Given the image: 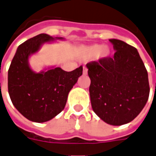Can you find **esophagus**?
I'll return each instance as SVG.
<instances>
[{
  "instance_id": "esophagus-1",
  "label": "esophagus",
  "mask_w": 156,
  "mask_h": 156,
  "mask_svg": "<svg viewBox=\"0 0 156 156\" xmlns=\"http://www.w3.org/2000/svg\"><path fill=\"white\" fill-rule=\"evenodd\" d=\"M88 73V69L86 67H83V75H87Z\"/></svg>"
}]
</instances>
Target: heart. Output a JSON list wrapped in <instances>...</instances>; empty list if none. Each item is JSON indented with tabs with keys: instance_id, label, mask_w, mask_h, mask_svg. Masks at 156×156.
Wrapping results in <instances>:
<instances>
[{
	"instance_id": "heart-1",
	"label": "heart",
	"mask_w": 156,
	"mask_h": 156,
	"mask_svg": "<svg viewBox=\"0 0 156 156\" xmlns=\"http://www.w3.org/2000/svg\"><path fill=\"white\" fill-rule=\"evenodd\" d=\"M109 55V49L102 44H93L83 47L80 48V56L85 58L95 57L97 59H102Z\"/></svg>"
}]
</instances>
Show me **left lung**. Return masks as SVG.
<instances>
[{"label": "left lung", "mask_w": 156, "mask_h": 156, "mask_svg": "<svg viewBox=\"0 0 156 156\" xmlns=\"http://www.w3.org/2000/svg\"><path fill=\"white\" fill-rule=\"evenodd\" d=\"M115 53L88 63L90 95L94 112L106 123L121 126L132 122L145 107L150 94L148 73L137 49L109 39Z\"/></svg>", "instance_id": "8db88e82"}]
</instances>
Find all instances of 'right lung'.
Masks as SVG:
<instances>
[{
  "label": "right lung",
  "instance_id": "obj_1",
  "mask_svg": "<svg viewBox=\"0 0 156 156\" xmlns=\"http://www.w3.org/2000/svg\"><path fill=\"white\" fill-rule=\"evenodd\" d=\"M64 40L41 34L20 44L8 71V92L19 112L34 122L51 120L64 109L69 92L82 75L83 67L72 71L51 66L35 72L29 66V57L43 44Z\"/></svg>",
  "mask_w": 156,
  "mask_h": 156
}]
</instances>
